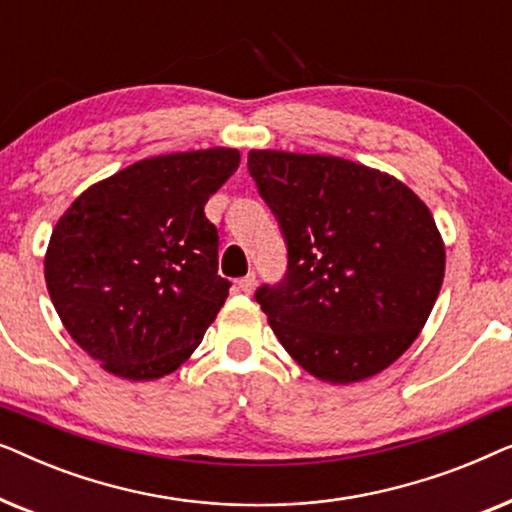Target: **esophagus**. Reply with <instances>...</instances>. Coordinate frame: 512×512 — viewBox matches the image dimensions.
I'll use <instances>...</instances> for the list:
<instances>
[{"mask_svg":"<svg viewBox=\"0 0 512 512\" xmlns=\"http://www.w3.org/2000/svg\"><path fill=\"white\" fill-rule=\"evenodd\" d=\"M237 286H240L242 293H251V291H254V286H256V272L251 270L249 275H244V277L240 279V282H237Z\"/></svg>","mask_w":512,"mask_h":512,"instance_id":"34e87169","label":"esophagus"}]
</instances>
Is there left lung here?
Returning <instances> with one entry per match:
<instances>
[{
	"instance_id": "obj_1",
	"label": "left lung",
	"mask_w": 512,
	"mask_h": 512,
	"mask_svg": "<svg viewBox=\"0 0 512 512\" xmlns=\"http://www.w3.org/2000/svg\"><path fill=\"white\" fill-rule=\"evenodd\" d=\"M247 165L289 256L284 277L256 289L277 340L324 382L382 373L415 342L443 284L429 207L345 158L251 151Z\"/></svg>"
}]
</instances>
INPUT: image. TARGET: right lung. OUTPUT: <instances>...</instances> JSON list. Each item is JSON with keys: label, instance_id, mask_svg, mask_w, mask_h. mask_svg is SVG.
<instances>
[{"label": "right lung", "instance_id": "add662e5", "mask_svg": "<svg viewBox=\"0 0 512 512\" xmlns=\"http://www.w3.org/2000/svg\"><path fill=\"white\" fill-rule=\"evenodd\" d=\"M237 165V149L139 160L83 191L55 223L48 293L104 370L158 380L200 345L230 289L205 205Z\"/></svg>", "mask_w": 512, "mask_h": 512}]
</instances>
